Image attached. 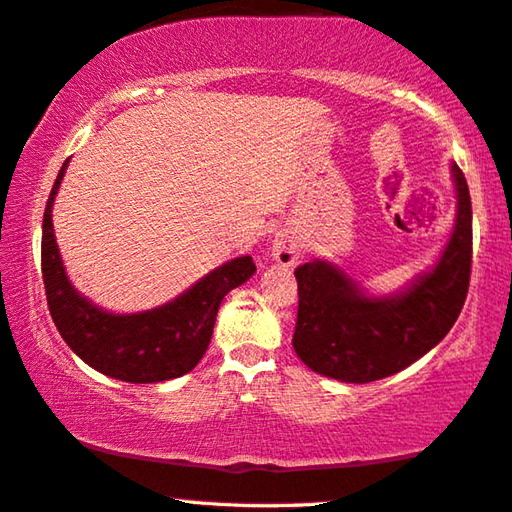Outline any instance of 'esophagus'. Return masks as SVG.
<instances>
[{"mask_svg": "<svg viewBox=\"0 0 512 512\" xmlns=\"http://www.w3.org/2000/svg\"><path fill=\"white\" fill-rule=\"evenodd\" d=\"M271 255L282 266H294L301 257V243L292 232H278L271 243Z\"/></svg>", "mask_w": 512, "mask_h": 512, "instance_id": "esophagus-1", "label": "esophagus"}]
</instances>
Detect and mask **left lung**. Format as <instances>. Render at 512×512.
<instances>
[{"label":"left lung","mask_w":512,"mask_h":512,"mask_svg":"<svg viewBox=\"0 0 512 512\" xmlns=\"http://www.w3.org/2000/svg\"><path fill=\"white\" fill-rule=\"evenodd\" d=\"M455 225L430 269L400 292L368 294L338 264L310 259L294 271L299 315L294 352L317 375L368 384L391 377L437 347L453 329L471 276V197L451 165Z\"/></svg>","instance_id":"left-lung-1"}]
</instances>
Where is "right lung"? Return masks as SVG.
<instances>
[{
  "label": "right lung",
  "instance_id": "right-lung-1",
  "mask_svg": "<svg viewBox=\"0 0 512 512\" xmlns=\"http://www.w3.org/2000/svg\"><path fill=\"white\" fill-rule=\"evenodd\" d=\"M66 167L68 160L45 204L41 241L45 296L61 338L89 368L112 379L156 384L186 375L207 352L220 301L257 271L253 257L230 259L158 308L128 315L98 308L68 280L52 227V204Z\"/></svg>",
  "mask_w": 512,
  "mask_h": 512
}]
</instances>
